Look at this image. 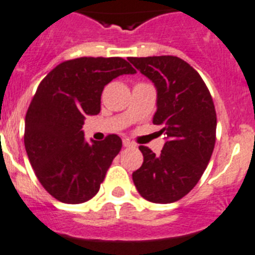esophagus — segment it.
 Masks as SVG:
<instances>
[{
  "instance_id": "34e87169",
  "label": "esophagus",
  "mask_w": 255,
  "mask_h": 255,
  "mask_svg": "<svg viewBox=\"0 0 255 255\" xmlns=\"http://www.w3.org/2000/svg\"><path fill=\"white\" fill-rule=\"evenodd\" d=\"M133 144H132L131 141H128V140H123V146H126V148H128V146H132Z\"/></svg>"
}]
</instances>
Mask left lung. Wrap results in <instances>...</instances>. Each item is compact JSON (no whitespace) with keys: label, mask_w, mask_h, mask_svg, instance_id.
<instances>
[{"label":"left lung","mask_w":255,"mask_h":255,"mask_svg":"<svg viewBox=\"0 0 255 255\" xmlns=\"http://www.w3.org/2000/svg\"><path fill=\"white\" fill-rule=\"evenodd\" d=\"M157 90L153 124L161 126L165 144L160 156L140 145L141 167L132 179L138 194L153 203H174L199 182L216 141V111L204 81L177 56L129 57Z\"/></svg>","instance_id":"1"}]
</instances>
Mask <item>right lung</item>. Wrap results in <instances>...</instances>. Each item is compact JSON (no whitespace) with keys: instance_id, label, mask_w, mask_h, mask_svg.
Segmentation results:
<instances>
[{"instance_id":"1","label":"right lung","mask_w":255,"mask_h":255,"mask_svg":"<svg viewBox=\"0 0 255 255\" xmlns=\"http://www.w3.org/2000/svg\"><path fill=\"white\" fill-rule=\"evenodd\" d=\"M136 70L122 57L68 60L41 81L27 110L24 148L41 186L68 204L88 202L99 191L122 138L84 137L85 117L101 111L103 89Z\"/></svg>"}]
</instances>
